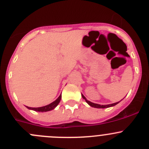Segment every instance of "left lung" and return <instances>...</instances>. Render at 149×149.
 Returning <instances> with one entry per match:
<instances>
[{"mask_svg":"<svg viewBox=\"0 0 149 149\" xmlns=\"http://www.w3.org/2000/svg\"><path fill=\"white\" fill-rule=\"evenodd\" d=\"M82 97L85 100V101L86 102V103H88V104L90 105L91 107H95V108H107V107H113L115 106V105H116L117 104H118L120 102H115V103H113V104H106V105H101V104H95V103H93V102H91L90 101H88V100H87L86 99V97H84L83 94H81Z\"/></svg>","mask_w":149,"mask_h":149,"instance_id":"8db88e82","label":"left lung"}]
</instances>
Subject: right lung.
<instances>
[{
	"instance_id": "add662e5",
	"label": "right lung",
	"mask_w": 149,
	"mask_h": 149,
	"mask_svg": "<svg viewBox=\"0 0 149 149\" xmlns=\"http://www.w3.org/2000/svg\"><path fill=\"white\" fill-rule=\"evenodd\" d=\"M61 100V94L59 96V97H58L55 101H54L53 102L50 103L49 104L46 105V106L41 107H26L29 109H32V110L37 111V112H47V111H50L52 110V109H55V108L58 106V104H59Z\"/></svg>"
}]
</instances>
